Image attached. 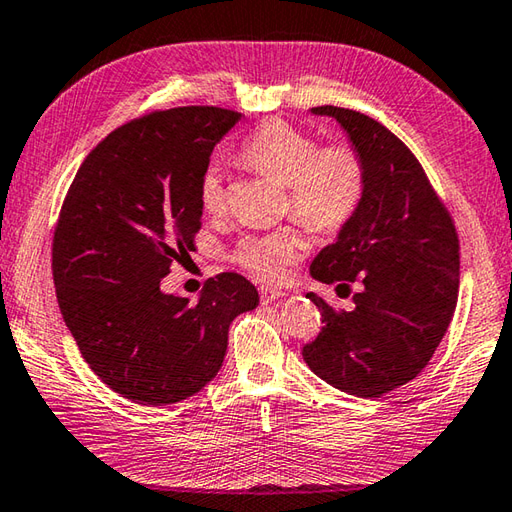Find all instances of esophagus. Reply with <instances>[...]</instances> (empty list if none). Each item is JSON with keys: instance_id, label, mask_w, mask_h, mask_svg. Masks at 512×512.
Listing matches in <instances>:
<instances>
[{"instance_id": "obj_1", "label": "esophagus", "mask_w": 512, "mask_h": 512, "mask_svg": "<svg viewBox=\"0 0 512 512\" xmlns=\"http://www.w3.org/2000/svg\"><path fill=\"white\" fill-rule=\"evenodd\" d=\"M284 295H286L284 290H279V288H268V286L259 288V297H262V304H273V302H277L279 297H284Z\"/></svg>"}]
</instances>
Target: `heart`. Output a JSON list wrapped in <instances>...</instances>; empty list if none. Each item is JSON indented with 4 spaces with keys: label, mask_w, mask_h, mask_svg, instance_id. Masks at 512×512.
<instances>
[{
    "label": "heart",
    "mask_w": 512,
    "mask_h": 512,
    "mask_svg": "<svg viewBox=\"0 0 512 512\" xmlns=\"http://www.w3.org/2000/svg\"><path fill=\"white\" fill-rule=\"evenodd\" d=\"M239 159L284 184L293 215L317 233L342 228L362 202L364 166L355 150L319 148L313 135L286 122L259 126L239 150ZM199 204L206 213L224 206V177L217 166H208L199 179ZM304 248L299 230L282 228L244 239L237 248V262L264 282H282Z\"/></svg>",
    "instance_id": "1"
}]
</instances>
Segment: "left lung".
<instances>
[{
    "label": "left lung",
    "instance_id": "obj_1",
    "mask_svg": "<svg viewBox=\"0 0 512 512\" xmlns=\"http://www.w3.org/2000/svg\"><path fill=\"white\" fill-rule=\"evenodd\" d=\"M342 126L362 159L364 195L310 275L322 284H359L353 310L306 297L322 333L304 346L308 368L355 397H382L415 379L442 342L459 293V244L446 206L402 139L350 108L317 106Z\"/></svg>",
    "mask_w": 512,
    "mask_h": 512
}]
</instances>
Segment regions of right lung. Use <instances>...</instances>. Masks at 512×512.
I'll return each instance as SVG.
<instances>
[{
	"mask_svg": "<svg viewBox=\"0 0 512 512\" xmlns=\"http://www.w3.org/2000/svg\"><path fill=\"white\" fill-rule=\"evenodd\" d=\"M242 113L157 110L124 124L79 166L53 239L59 310L93 373L142 406L195 395L224 364L233 319L257 308L237 273L208 279L195 304L166 295L170 264L195 248L199 179Z\"/></svg>",
	"mask_w": 512,
	"mask_h": 512,
	"instance_id": "obj_1",
	"label": "right lung"
}]
</instances>
